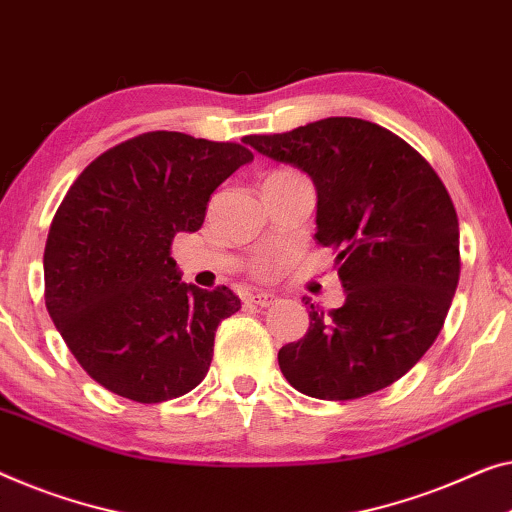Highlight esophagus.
I'll return each instance as SVG.
<instances>
[{"instance_id": "esophagus-1", "label": "esophagus", "mask_w": 512, "mask_h": 512, "mask_svg": "<svg viewBox=\"0 0 512 512\" xmlns=\"http://www.w3.org/2000/svg\"><path fill=\"white\" fill-rule=\"evenodd\" d=\"M249 302H251V305H256V307H270V305H274V302H277V298H274L272 293H251Z\"/></svg>"}]
</instances>
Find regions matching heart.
<instances>
[{
    "mask_svg": "<svg viewBox=\"0 0 512 512\" xmlns=\"http://www.w3.org/2000/svg\"><path fill=\"white\" fill-rule=\"evenodd\" d=\"M284 173H288V170H281V173H272V175H284ZM281 263H284V256H281V254H270V256L261 258V261H256L254 272L258 274V277H270V274L277 270Z\"/></svg>",
    "mask_w": 512,
    "mask_h": 512,
    "instance_id": "b5f03b06",
    "label": "heart"
}]
</instances>
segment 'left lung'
<instances>
[{"label": "left lung", "instance_id": "left-lung-1", "mask_svg": "<svg viewBox=\"0 0 512 512\" xmlns=\"http://www.w3.org/2000/svg\"><path fill=\"white\" fill-rule=\"evenodd\" d=\"M244 143L314 180L316 240L337 251L346 302L309 307L307 335L279 348L302 395L358 399L388 388L434 344L459 281V224L436 170L395 133L328 117Z\"/></svg>", "mask_w": 512, "mask_h": 512}]
</instances>
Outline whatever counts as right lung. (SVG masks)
<instances>
[{
	"label": "right lung",
	"instance_id": "right-lung-1",
	"mask_svg": "<svg viewBox=\"0 0 512 512\" xmlns=\"http://www.w3.org/2000/svg\"><path fill=\"white\" fill-rule=\"evenodd\" d=\"M254 154L180 131H147L99 154L59 203L43 251L46 307L92 379L138 404L205 379L231 288L182 284L173 240L203 226L212 191Z\"/></svg>",
	"mask_w": 512,
	"mask_h": 512
}]
</instances>
